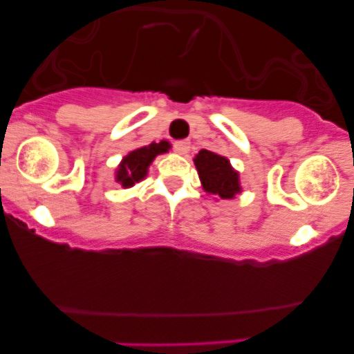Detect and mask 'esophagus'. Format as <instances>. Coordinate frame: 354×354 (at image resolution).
Instances as JSON below:
<instances>
[{
  "mask_svg": "<svg viewBox=\"0 0 354 354\" xmlns=\"http://www.w3.org/2000/svg\"><path fill=\"white\" fill-rule=\"evenodd\" d=\"M174 151L178 152V154H187L188 151H190V142L188 140H176L174 142Z\"/></svg>",
  "mask_w": 354,
  "mask_h": 354,
  "instance_id": "obj_1",
  "label": "esophagus"
}]
</instances>
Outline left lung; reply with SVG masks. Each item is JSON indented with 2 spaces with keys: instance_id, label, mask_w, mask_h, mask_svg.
<instances>
[{
  "instance_id": "8db88e82",
  "label": "left lung",
  "mask_w": 354,
  "mask_h": 354,
  "mask_svg": "<svg viewBox=\"0 0 354 354\" xmlns=\"http://www.w3.org/2000/svg\"><path fill=\"white\" fill-rule=\"evenodd\" d=\"M195 166L207 194L221 198H233L240 192L238 173L230 166L226 157L202 149L195 157Z\"/></svg>"
}]
</instances>
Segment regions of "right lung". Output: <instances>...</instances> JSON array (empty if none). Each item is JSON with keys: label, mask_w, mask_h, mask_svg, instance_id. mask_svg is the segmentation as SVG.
Segmentation results:
<instances>
[{"label": "right lung", "mask_w": 354, "mask_h": 354, "mask_svg": "<svg viewBox=\"0 0 354 354\" xmlns=\"http://www.w3.org/2000/svg\"><path fill=\"white\" fill-rule=\"evenodd\" d=\"M169 144L167 142H159V144H151L147 147L137 149V151L130 152L121 162L120 169H118L116 180L123 185L124 188L133 187L137 181L144 180L145 174H147V167L151 166L152 160L156 159L157 154H162L167 152Z\"/></svg>", "instance_id": "1"}]
</instances>
